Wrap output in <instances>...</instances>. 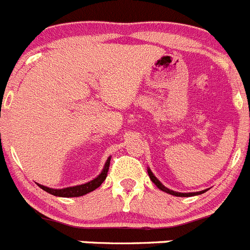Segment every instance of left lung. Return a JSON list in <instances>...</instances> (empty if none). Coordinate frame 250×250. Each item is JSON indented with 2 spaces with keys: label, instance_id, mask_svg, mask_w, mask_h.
Masks as SVG:
<instances>
[{
  "label": "left lung",
  "instance_id": "obj_1",
  "mask_svg": "<svg viewBox=\"0 0 250 250\" xmlns=\"http://www.w3.org/2000/svg\"><path fill=\"white\" fill-rule=\"evenodd\" d=\"M148 175H149L150 180H152V182H154L155 186L158 187L159 189H162V191L167 192V193L169 194H172V196H176V197H191V196H197V194H202L204 193V192H207V189H204V191H201V192H194V193H180V192H174L171 191V189L167 188V187L164 186V185H162V182L159 181V180L157 179V177L153 175V172L150 171V169H148Z\"/></svg>",
  "mask_w": 250,
  "mask_h": 250
}]
</instances>
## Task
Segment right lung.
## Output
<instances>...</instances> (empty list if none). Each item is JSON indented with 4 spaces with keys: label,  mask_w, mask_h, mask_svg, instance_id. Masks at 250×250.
<instances>
[{
    "label": "right lung",
    "mask_w": 250,
    "mask_h": 250,
    "mask_svg": "<svg viewBox=\"0 0 250 250\" xmlns=\"http://www.w3.org/2000/svg\"><path fill=\"white\" fill-rule=\"evenodd\" d=\"M109 165H110V158H108L102 172H101L96 179H93L92 181L87 182V184L79 185V186H74V187H66V188H62V189L48 188V187H44L42 186V185H39V186H40V188L43 189V191L48 192V193L53 194V196H57V197H66V198H69V197L83 196V194L90 193L91 191H93V189H96L97 187H100L101 185H102V182L104 181L105 177H107L108 170H109Z\"/></svg>",
    "instance_id": "obj_1"
}]
</instances>
